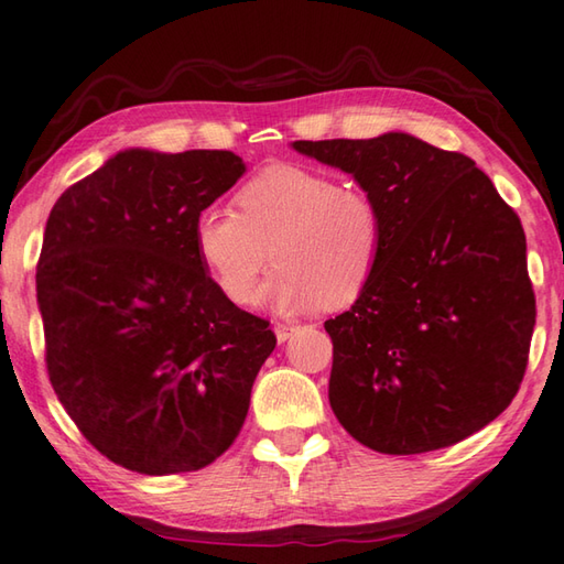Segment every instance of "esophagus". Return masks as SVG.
Segmentation results:
<instances>
[{
	"instance_id": "esophagus-1",
	"label": "esophagus",
	"mask_w": 564,
	"mask_h": 564,
	"mask_svg": "<svg viewBox=\"0 0 564 564\" xmlns=\"http://www.w3.org/2000/svg\"><path fill=\"white\" fill-rule=\"evenodd\" d=\"M294 334V324H284V322H276L274 324V337H276V341H288L290 337Z\"/></svg>"
}]
</instances>
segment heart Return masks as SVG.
I'll return each mask as SVG.
<instances>
[{"instance_id":"1","label":"heart","mask_w":564,"mask_h":564,"mask_svg":"<svg viewBox=\"0 0 564 564\" xmlns=\"http://www.w3.org/2000/svg\"><path fill=\"white\" fill-rule=\"evenodd\" d=\"M235 207L237 215L203 210L193 225L197 260L232 304L252 300L270 254L276 270L257 302L288 314L319 304L349 307L379 270V205L327 173L297 163L267 165L235 193Z\"/></svg>"}]
</instances>
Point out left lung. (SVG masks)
<instances>
[{
    "label": "left lung",
    "instance_id": "1",
    "mask_svg": "<svg viewBox=\"0 0 564 564\" xmlns=\"http://www.w3.org/2000/svg\"><path fill=\"white\" fill-rule=\"evenodd\" d=\"M292 148L349 173L383 220L367 292L324 322L334 416L389 456L488 426L516 399L535 327L520 217L468 155L411 133Z\"/></svg>",
    "mask_w": 564,
    "mask_h": 564
}]
</instances>
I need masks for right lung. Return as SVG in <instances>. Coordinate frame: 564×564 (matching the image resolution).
<instances>
[{
    "instance_id": "right-lung-1",
    "label": "right lung",
    "mask_w": 564,
    "mask_h": 564,
    "mask_svg": "<svg viewBox=\"0 0 564 564\" xmlns=\"http://www.w3.org/2000/svg\"><path fill=\"white\" fill-rule=\"evenodd\" d=\"M242 173L230 151L126 148L48 213L36 267L48 381L86 441L128 470L171 476L223 456L276 344L193 247L197 215Z\"/></svg>"
}]
</instances>
